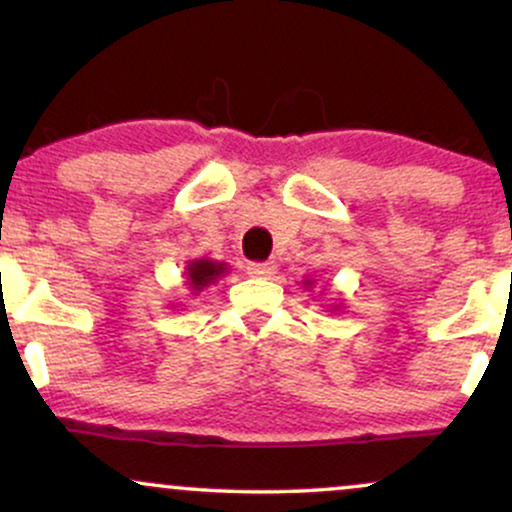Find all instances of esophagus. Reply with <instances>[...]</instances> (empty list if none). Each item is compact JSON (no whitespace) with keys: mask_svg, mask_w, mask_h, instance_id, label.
<instances>
[{"mask_svg":"<svg viewBox=\"0 0 512 512\" xmlns=\"http://www.w3.org/2000/svg\"><path fill=\"white\" fill-rule=\"evenodd\" d=\"M276 272V264L274 262H250L248 264V274L257 276V279H269Z\"/></svg>","mask_w":512,"mask_h":512,"instance_id":"1","label":"esophagus"}]
</instances>
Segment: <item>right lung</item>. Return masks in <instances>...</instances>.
Segmentation results:
<instances>
[{
	"label": "right lung",
	"mask_w": 512,
	"mask_h": 512,
	"mask_svg": "<svg viewBox=\"0 0 512 512\" xmlns=\"http://www.w3.org/2000/svg\"><path fill=\"white\" fill-rule=\"evenodd\" d=\"M187 274H190L192 289H204V286L211 284L216 276L223 274V264L209 262V260H197V262L190 264Z\"/></svg>",
	"instance_id": "right-lung-1"
}]
</instances>
